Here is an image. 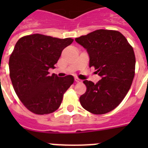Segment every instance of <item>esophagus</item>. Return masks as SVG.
I'll return each instance as SVG.
<instances>
[{
    "instance_id": "1",
    "label": "esophagus",
    "mask_w": 148,
    "mask_h": 148,
    "mask_svg": "<svg viewBox=\"0 0 148 148\" xmlns=\"http://www.w3.org/2000/svg\"><path fill=\"white\" fill-rule=\"evenodd\" d=\"M74 81H76L77 83H81V81H81V79L77 78V77H75V78H74Z\"/></svg>"
}]
</instances>
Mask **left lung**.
Returning <instances> with one entry per match:
<instances>
[{
  "mask_svg": "<svg viewBox=\"0 0 148 148\" xmlns=\"http://www.w3.org/2000/svg\"><path fill=\"white\" fill-rule=\"evenodd\" d=\"M75 40L87 50L89 66L95 67L101 77L97 84L84 81L87 90L80 97V103L95 114L110 112L123 101L133 82V47L121 33L111 30H97Z\"/></svg>",
  "mask_w": 148,
  "mask_h": 148,
  "instance_id": "8db88e82",
  "label": "left lung"
}]
</instances>
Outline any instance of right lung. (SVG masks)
Wrapping results in <instances>:
<instances>
[{
    "instance_id": "obj_1",
    "label": "right lung",
    "mask_w": 148,
    "mask_h": 148,
    "mask_svg": "<svg viewBox=\"0 0 148 148\" xmlns=\"http://www.w3.org/2000/svg\"><path fill=\"white\" fill-rule=\"evenodd\" d=\"M71 38L34 34L20 38L9 59L10 77L17 97L30 111L47 114L58 110L74 77L49 75Z\"/></svg>"
}]
</instances>
